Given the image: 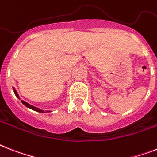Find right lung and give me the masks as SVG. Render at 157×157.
<instances>
[{"mask_svg":"<svg viewBox=\"0 0 157 157\" xmlns=\"http://www.w3.org/2000/svg\"><path fill=\"white\" fill-rule=\"evenodd\" d=\"M13 92H14V94H15V95H16L17 98H18V99H20V98H19L18 94H17V92L16 91V90H15L14 88H13ZM21 103H22V104H23L24 105H25V106H26V107L30 108V109H33V110H34V111L39 112V113H46V112H51V111H50V110H47V111H44L43 109H39V108L35 107V106H34V105H30L29 103L25 102V101H23V100H21Z\"/></svg>","mask_w":157,"mask_h":157,"instance_id":"obj_1","label":"right lung"}]
</instances>
